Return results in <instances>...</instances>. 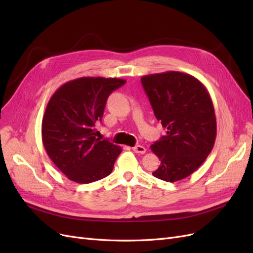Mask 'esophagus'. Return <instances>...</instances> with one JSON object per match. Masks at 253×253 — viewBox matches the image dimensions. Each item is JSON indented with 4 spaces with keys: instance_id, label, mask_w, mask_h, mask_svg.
<instances>
[{
    "instance_id": "34e87169",
    "label": "esophagus",
    "mask_w": 253,
    "mask_h": 253,
    "mask_svg": "<svg viewBox=\"0 0 253 253\" xmlns=\"http://www.w3.org/2000/svg\"><path fill=\"white\" fill-rule=\"evenodd\" d=\"M133 151L135 153H139V154H144L145 151H147V150H145L143 145H136V147L133 148Z\"/></svg>"
}]
</instances>
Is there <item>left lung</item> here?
Masks as SVG:
<instances>
[{"mask_svg": "<svg viewBox=\"0 0 253 253\" xmlns=\"http://www.w3.org/2000/svg\"><path fill=\"white\" fill-rule=\"evenodd\" d=\"M142 86L167 135L151 145L160 160L155 177L174 182L188 177L208 157L216 138L211 97L195 77L180 72L143 76Z\"/></svg>", "mask_w": 253, "mask_h": 253, "instance_id": "left-lung-1", "label": "left lung"}]
</instances>
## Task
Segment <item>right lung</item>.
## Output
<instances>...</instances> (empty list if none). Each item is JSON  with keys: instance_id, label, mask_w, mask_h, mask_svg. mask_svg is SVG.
<instances>
[{"instance_id": "1", "label": "right lung", "mask_w": 253, "mask_h": 253, "mask_svg": "<svg viewBox=\"0 0 253 253\" xmlns=\"http://www.w3.org/2000/svg\"><path fill=\"white\" fill-rule=\"evenodd\" d=\"M126 81L82 77L61 85L51 96L42 120V141L47 155L68 179L89 183L113 171L121 148L97 138L106 99Z\"/></svg>"}]
</instances>
